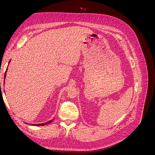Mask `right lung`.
I'll return each mask as SVG.
<instances>
[{
  "instance_id": "right-lung-1",
  "label": "right lung",
  "mask_w": 155,
  "mask_h": 155,
  "mask_svg": "<svg viewBox=\"0 0 155 155\" xmlns=\"http://www.w3.org/2000/svg\"><path fill=\"white\" fill-rule=\"evenodd\" d=\"M10 61H11V60L10 61H9V63H10ZM7 70H8V67H7V68H6V72H5V74H4V82H5V78H6V72H7ZM0 85H1V84H0ZM53 121V120H50V121H47V122H46V123H45V124H33V125H35V126H43V125H47V124H50L51 121Z\"/></svg>"
}]
</instances>
